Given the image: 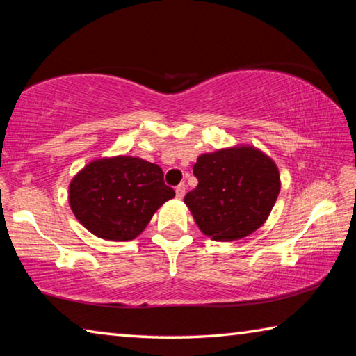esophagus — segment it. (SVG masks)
Segmentation results:
<instances>
[{"label":"esophagus","instance_id":"esophagus-1","mask_svg":"<svg viewBox=\"0 0 356 356\" xmlns=\"http://www.w3.org/2000/svg\"><path fill=\"white\" fill-rule=\"evenodd\" d=\"M175 192H177V197H178V199H183V197H184V192H186V184H184V183L178 184L177 188H175Z\"/></svg>","mask_w":356,"mask_h":356}]
</instances>
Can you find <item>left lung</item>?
<instances>
[{
	"mask_svg": "<svg viewBox=\"0 0 356 356\" xmlns=\"http://www.w3.org/2000/svg\"><path fill=\"white\" fill-rule=\"evenodd\" d=\"M192 170L199 184L184 203L199 229L216 241L240 240L257 230L281 189L275 162L249 147L202 154Z\"/></svg>",
	"mask_w": 356,
	"mask_h": 356,
	"instance_id": "obj_1",
	"label": "left lung"
}]
</instances>
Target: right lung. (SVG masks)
Returning a JSON list of instances; mask_svg holds the SVG:
<instances>
[{"label": "right lung", "mask_w": 356, "mask_h": 356, "mask_svg": "<svg viewBox=\"0 0 356 356\" xmlns=\"http://www.w3.org/2000/svg\"><path fill=\"white\" fill-rule=\"evenodd\" d=\"M173 195L159 165L127 156L91 162L69 186V203L79 222L112 241L134 240Z\"/></svg>", "instance_id": "1"}]
</instances>
